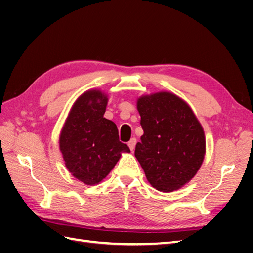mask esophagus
Instances as JSON below:
<instances>
[{
    "label": "esophagus",
    "instance_id": "obj_1",
    "mask_svg": "<svg viewBox=\"0 0 253 253\" xmlns=\"http://www.w3.org/2000/svg\"><path fill=\"white\" fill-rule=\"evenodd\" d=\"M136 142H137L136 138H132L131 140H129V142L127 143V145H128V148H129V149H131V151H134V149H135V145H136Z\"/></svg>",
    "mask_w": 253,
    "mask_h": 253
}]
</instances>
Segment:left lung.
Here are the masks:
<instances>
[{"mask_svg": "<svg viewBox=\"0 0 253 253\" xmlns=\"http://www.w3.org/2000/svg\"><path fill=\"white\" fill-rule=\"evenodd\" d=\"M143 129L135 156L153 188L173 192L196 175L206 154L201 122L189 104L170 91L137 99Z\"/></svg>", "mask_w": 253, "mask_h": 253, "instance_id": "obj_1", "label": "left lung"}]
</instances>
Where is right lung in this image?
Here are the masks:
<instances>
[{
  "label": "right lung",
  "mask_w": 253,
  "mask_h": 253,
  "mask_svg": "<svg viewBox=\"0 0 253 253\" xmlns=\"http://www.w3.org/2000/svg\"><path fill=\"white\" fill-rule=\"evenodd\" d=\"M108 100L100 89L84 91L74 102L59 137L68 172L87 186L103 180L122 153L131 152L119 141L116 125L103 117Z\"/></svg>",
  "instance_id": "add662e5"
}]
</instances>
